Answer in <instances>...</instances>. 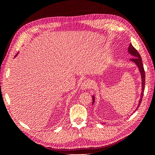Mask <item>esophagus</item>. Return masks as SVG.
Segmentation results:
<instances>
[{"instance_id":"esophagus-1","label":"esophagus","mask_w":155,"mask_h":155,"mask_svg":"<svg viewBox=\"0 0 155 155\" xmlns=\"http://www.w3.org/2000/svg\"><path fill=\"white\" fill-rule=\"evenodd\" d=\"M91 86H92V82L91 81H84L81 84V88L87 89L91 87Z\"/></svg>"}]
</instances>
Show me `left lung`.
Listing matches in <instances>:
<instances>
[{
  "instance_id": "1",
  "label": "left lung",
  "mask_w": 155,
  "mask_h": 155,
  "mask_svg": "<svg viewBox=\"0 0 155 155\" xmlns=\"http://www.w3.org/2000/svg\"><path fill=\"white\" fill-rule=\"evenodd\" d=\"M128 51L131 54L133 55L134 58H133L130 59V61L134 62L138 66L140 72L141 73L142 75V93H141V97H140V100L139 101L138 104V106L137 107L138 108L140 107V104H141L142 98H143V92H144V88H145V70L143 68V65L142 63V58L140 56V54L138 53V51L135 49V48L132 45V44H130L129 47L128 49ZM92 104H94V97L92 96Z\"/></svg>"
}]
</instances>
